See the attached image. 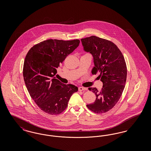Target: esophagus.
I'll return each mask as SVG.
<instances>
[{
  "instance_id": "esophagus-1",
  "label": "esophagus",
  "mask_w": 151,
  "mask_h": 151,
  "mask_svg": "<svg viewBox=\"0 0 151 151\" xmlns=\"http://www.w3.org/2000/svg\"><path fill=\"white\" fill-rule=\"evenodd\" d=\"M78 89H79V91H85V90H86V88H84V87H81V86L79 87Z\"/></svg>"
}]
</instances>
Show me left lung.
<instances>
[{
	"mask_svg": "<svg viewBox=\"0 0 151 151\" xmlns=\"http://www.w3.org/2000/svg\"><path fill=\"white\" fill-rule=\"evenodd\" d=\"M84 50L93 57L92 74L99 73L103 83L101 91L96 88L88 89L96 94V100L87 105L96 113H104L115 105L124 88L127 67L121 51L114 43L107 40L92 36L81 40Z\"/></svg>",
	"mask_w": 151,
	"mask_h": 151,
	"instance_id": "1",
	"label": "left lung"
}]
</instances>
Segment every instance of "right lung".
Returning a JSON list of instances; mask_svg holds the SVG:
<instances>
[{
	"instance_id": "1",
	"label": "right lung",
	"mask_w": 151,
	"mask_h": 151,
	"mask_svg": "<svg viewBox=\"0 0 151 151\" xmlns=\"http://www.w3.org/2000/svg\"><path fill=\"white\" fill-rule=\"evenodd\" d=\"M79 40L50 39L33 46L24 63L23 77L30 96L44 112L57 115L68 106L72 94L78 88L65 84L57 79V69L67 55L76 49Z\"/></svg>"
}]
</instances>
